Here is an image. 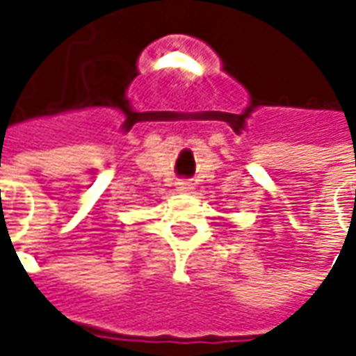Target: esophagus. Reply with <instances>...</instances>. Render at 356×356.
Listing matches in <instances>:
<instances>
[{
	"instance_id": "34e87169",
	"label": "esophagus",
	"mask_w": 356,
	"mask_h": 356,
	"mask_svg": "<svg viewBox=\"0 0 356 356\" xmlns=\"http://www.w3.org/2000/svg\"><path fill=\"white\" fill-rule=\"evenodd\" d=\"M192 190V184L190 182H176V192H180V194H186V192H190Z\"/></svg>"
}]
</instances>
